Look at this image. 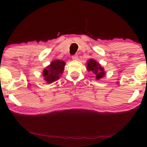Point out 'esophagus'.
I'll list each match as a JSON object with an SVG mask.
<instances>
[{
    "mask_svg": "<svg viewBox=\"0 0 147 147\" xmlns=\"http://www.w3.org/2000/svg\"><path fill=\"white\" fill-rule=\"evenodd\" d=\"M72 59H73V60H78V55H74V56H73V57H72Z\"/></svg>",
    "mask_w": 147,
    "mask_h": 147,
    "instance_id": "1",
    "label": "esophagus"
}]
</instances>
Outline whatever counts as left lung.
I'll use <instances>...</instances> for the list:
<instances>
[{
  "mask_svg": "<svg viewBox=\"0 0 147 147\" xmlns=\"http://www.w3.org/2000/svg\"><path fill=\"white\" fill-rule=\"evenodd\" d=\"M87 71L88 72H91L93 74V75L95 76V78L96 80H99L103 78L105 75V69L101 67L100 63L98 62L94 59L88 60L87 62Z\"/></svg>",
  "mask_w": 147,
  "mask_h": 147,
  "instance_id": "left-lung-1",
  "label": "left lung"
}]
</instances>
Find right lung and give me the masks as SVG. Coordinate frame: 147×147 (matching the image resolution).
Masks as SVG:
<instances>
[{
	"instance_id": "obj_1",
	"label": "right lung",
	"mask_w": 147,
	"mask_h": 147,
	"mask_svg": "<svg viewBox=\"0 0 147 147\" xmlns=\"http://www.w3.org/2000/svg\"><path fill=\"white\" fill-rule=\"evenodd\" d=\"M65 62L63 60H55L52 61L42 72L44 80L50 84L57 81L64 71Z\"/></svg>"
}]
</instances>
